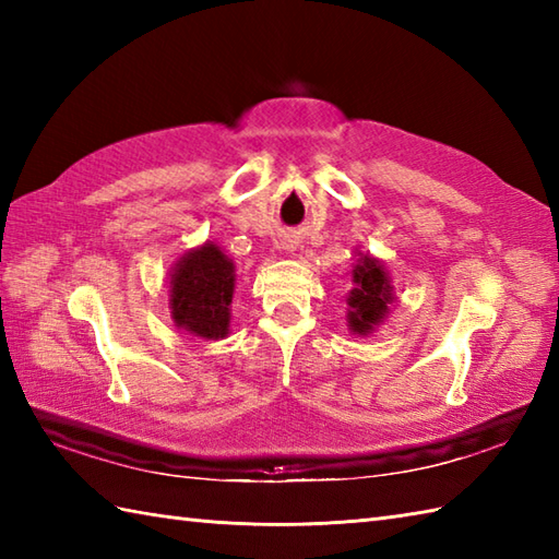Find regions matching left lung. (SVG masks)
<instances>
[{
  "label": "left lung",
  "instance_id": "8db88e82",
  "mask_svg": "<svg viewBox=\"0 0 559 559\" xmlns=\"http://www.w3.org/2000/svg\"><path fill=\"white\" fill-rule=\"evenodd\" d=\"M353 286L355 288L348 295V326L355 334H370L372 326L382 322L391 300H394L382 264L372 257H362L358 266L353 269Z\"/></svg>",
  "mask_w": 559,
  "mask_h": 559
}]
</instances>
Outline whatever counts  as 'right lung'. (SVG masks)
<instances>
[{
  "mask_svg": "<svg viewBox=\"0 0 559 559\" xmlns=\"http://www.w3.org/2000/svg\"><path fill=\"white\" fill-rule=\"evenodd\" d=\"M235 266L216 245L192 249L173 271L170 305L177 326L194 336L223 338L230 324Z\"/></svg>",
  "mask_w": 559,
  "mask_h": 559,
  "instance_id": "1",
  "label": "right lung"
}]
</instances>
